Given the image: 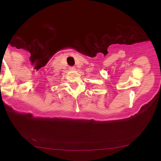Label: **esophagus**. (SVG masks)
Returning a JSON list of instances; mask_svg holds the SVG:
<instances>
[{
    "instance_id": "esophagus-1",
    "label": "esophagus",
    "mask_w": 161,
    "mask_h": 161,
    "mask_svg": "<svg viewBox=\"0 0 161 161\" xmlns=\"http://www.w3.org/2000/svg\"><path fill=\"white\" fill-rule=\"evenodd\" d=\"M69 69L70 70H74L75 69V67H74V66H70Z\"/></svg>"
}]
</instances>
